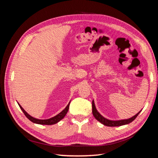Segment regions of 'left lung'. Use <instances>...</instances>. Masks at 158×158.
Instances as JSON below:
<instances>
[{
  "label": "left lung",
  "mask_w": 158,
  "mask_h": 158,
  "mask_svg": "<svg viewBox=\"0 0 158 158\" xmlns=\"http://www.w3.org/2000/svg\"><path fill=\"white\" fill-rule=\"evenodd\" d=\"M140 112L141 111H140L137 114H136L135 115H134L131 118H129L127 119H121V120H117V121L110 120V119L105 118L98 112L96 107H95L94 101V100L92 101V113L94 114V117L96 118V120H98L99 122L103 124V125H106L107 127H120L122 125H128V124H129L135 120V119L136 118V117L138 115V114H139Z\"/></svg>",
  "instance_id": "1"
}]
</instances>
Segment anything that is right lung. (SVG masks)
Listing matches in <instances>:
<instances>
[{
    "label": "right lung",
    "instance_id": "obj_1",
    "mask_svg": "<svg viewBox=\"0 0 158 158\" xmlns=\"http://www.w3.org/2000/svg\"><path fill=\"white\" fill-rule=\"evenodd\" d=\"M70 103V102L69 103V104L67 105V106H66L60 113H59L58 114H56V115H55V117H51V118H48V119H38V118L33 117L30 115V114H28L24 109H23V107L20 106V104H19V103H18V106H20V107L22 111H23V113H24L26 117L32 123H35V124H39V125H55V124H56L57 123H59L60 120H62V119H63L65 117V115L66 114V113H67L69 109Z\"/></svg>",
    "mask_w": 158,
    "mask_h": 158
}]
</instances>
